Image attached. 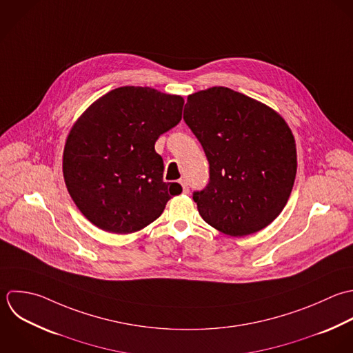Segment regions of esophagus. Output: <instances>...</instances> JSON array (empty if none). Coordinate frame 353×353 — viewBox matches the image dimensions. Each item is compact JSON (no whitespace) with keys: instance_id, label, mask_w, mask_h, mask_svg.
<instances>
[{"instance_id":"esophagus-1","label":"esophagus","mask_w":353,"mask_h":353,"mask_svg":"<svg viewBox=\"0 0 353 353\" xmlns=\"http://www.w3.org/2000/svg\"><path fill=\"white\" fill-rule=\"evenodd\" d=\"M180 184L183 185V192H184V194H188V192H190V187H188V184L185 183V180H181Z\"/></svg>"}]
</instances>
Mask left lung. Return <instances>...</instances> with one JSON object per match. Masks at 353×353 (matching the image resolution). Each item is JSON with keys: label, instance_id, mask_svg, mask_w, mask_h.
I'll use <instances>...</instances> for the list:
<instances>
[{"label": "left lung", "instance_id": "8db88e82", "mask_svg": "<svg viewBox=\"0 0 353 353\" xmlns=\"http://www.w3.org/2000/svg\"><path fill=\"white\" fill-rule=\"evenodd\" d=\"M184 121L209 161V183L192 196L202 219L230 236L270 225L286 206L297 172L285 119L249 96L214 86L188 96Z\"/></svg>", "mask_w": 353, "mask_h": 353}]
</instances>
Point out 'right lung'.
Returning a JSON list of instances; mask_svg holds the SVG:
<instances>
[{"label":"right lung","instance_id":"1","mask_svg":"<svg viewBox=\"0 0 353 353\" xmlns=\"http://www.w3.org/2000/svg\"><path fill=\"white\" fill-rule=\"evenodd\" d=\"M184 99L152 88L122 86L96 100L71 128L63 176L77 208L96 227L132 234L183 191L163 181L158 137L181 121Z\"/></svg>","mask_w":353,"mask_h":353}]
</instances>
